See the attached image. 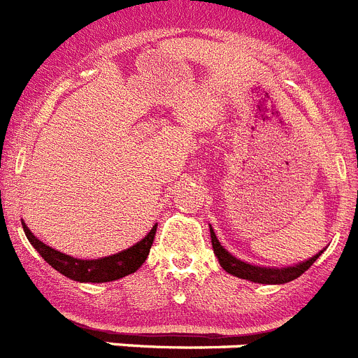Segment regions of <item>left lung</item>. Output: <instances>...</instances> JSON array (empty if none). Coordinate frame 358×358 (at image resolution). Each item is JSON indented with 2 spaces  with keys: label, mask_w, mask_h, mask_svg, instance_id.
Here are the masks:
<instances>
[{
  "label": "left lung",
  "mask_w": 358,
  "mask_h": 358,
  "mask_svg": "<svg viewBox=\"0 0 358 358\" xmlns=\"http://www.w3.org/2000/svg\"><path fill=\"white\" fill-rule=\"evenodd\" d=\"M211 231V242H213V251H215L216 258H218V262L220 266L224 267L225 271L229 273L233 276H238V278H244V280H251V282H257V284H286V282L295 280L299 278L300 275L304 271H308L309 267L313 266V262L318 258V255L311 257L309 260L306 262H300L296 266H289V267H260V266H251L248 262H242L240 258L233 257L229 251H225L224 245L218 242L216 238L215 231L213 227H209Z\"/></svg>",
  "instance_id": "obj_1"
}]
</instances>
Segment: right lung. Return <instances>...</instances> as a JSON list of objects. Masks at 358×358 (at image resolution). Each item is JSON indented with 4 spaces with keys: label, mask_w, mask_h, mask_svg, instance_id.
<instances>
[{
    "label": "right lung",
    "mask_w": 358,
    "mask_h": 358,
    "mask_svg": "<svg viewBox=\"0 0 358 358\" xmlns=\"http://www.w3.org/2000/svg\"><path fill=\"white\" fill-rule=\"evenodd\" d=\"M23 224V222H21ZM23 231H25L27 238L34 245V249L43 257V260L49 266H52L56 271L65 275L71 280L76 282H113L123 278V276L131 275V273L138 271V267L142 266L147 260V255L151 251L152 240L156 235V225H152V229L147 233L145 238H142L133 248L120 251L116 255L103 258H94V260H80V258L69 257L65 253H59L56 249L49 248L43 244L38 236L32 235V231L23 224Z\"/></svg>",
    "instance_id": "1"
}]
</instances>
